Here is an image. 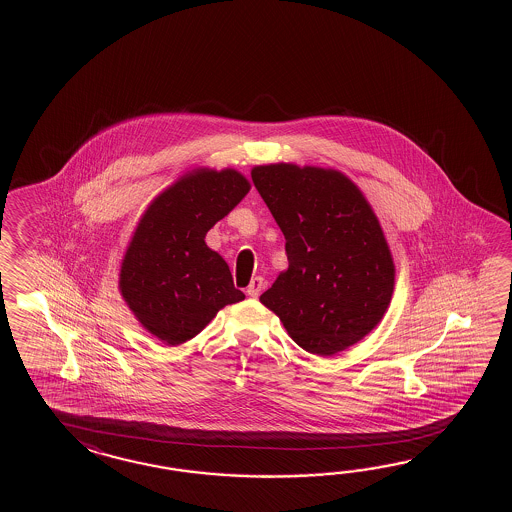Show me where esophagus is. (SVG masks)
<instances>
[{
	"label": "esophagus",
	"mask_w": 512,
	"mask_h": 512,
	"mask_svg": "<svg viewBox=\"0 0 512 512\" xmlns=\"http://www.w3.org/2000/svg\"><path fill=\"white\" fill-rule=\"evenodd\" d=\"M261 291H263V278L256 276V278H252L251 285L247 287V294L252 296V298H258Z\"/></svg>",
	"instance_id": "34e87169"
}]
</instances>
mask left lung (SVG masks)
<instances>
[{
  "instance_id": "1",
  "label": "left lung",
  "mask_w": 512,
  "mask_h": 512,
  "mask_svg": "<svg viewBox=\"0 0 512 512\" xmlns=\"http://www.w3.org/2000/svg\"><path fill=\"white\" fill-rule=\"evenodd\" d=\"M252 183L285 236L289 267L260 302L300 348L331 357L377 326L395 267L379 219L337 170L296 164L252 168Z\"/></svg>"
}]
</instances>
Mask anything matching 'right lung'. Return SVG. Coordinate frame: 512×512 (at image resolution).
Wrapping results in <instances>:
<instances>
[{
    "instance_id": "add662e5",
    "label": "right lung",
    "mask_w": 512,
    "mask_h": 512,
    "mask_svg": "<svg viewBox=\"0 0 512 512\" xmlns=\"http://www.w3.org/2000/svg\"><path fill=\"white\" fill-rule=\"evenodd\" d=\"M236 170H194L153 199L120 267L122 298L144 329L168 346L201 333L225 305L245 298L205 236L249 194Z\"/></svg>"
}]
</instances>
